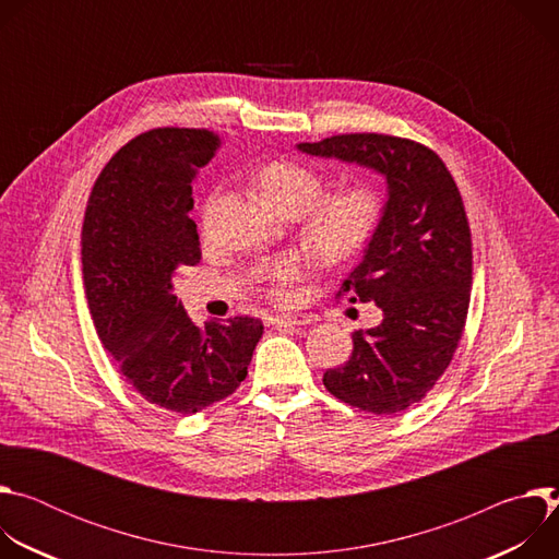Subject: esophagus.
Returning a JSON list of instances; mask_svg holds the SVG:
<instances>
[{
  "label": "esophagus",
  "mask_w": 559,
  "mask_h": 559,
  "mask_svg": "<svg viewBox=\"0 0 559 559\" xmlns=\"http://www.w3.org/2000/svg\"><path fill=\"white\" fill-rule=\"evenodd\" d=\"M274 328H305L311 323V318L305 313H276L270 318Z\"/></svg>",
  "instance_id": "34e87169"
}]
</instances>
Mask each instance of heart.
I'll use <instances>...</instances> for the list:
<instances>
[{
    "label": "heart",
    "instance_id": "1",
    "mask_svg": "<svg viewBox=\"0 0 559 559\" xmlns=\"http://www.w3.org/2000/svg\"><path fill=\"white\" fill-rule=\"evenodd\" d=\"M257 181L265 199L283 214L305 210L309 241L332 259H345L362 250L380 227L386 207L382 190L367 181L343 186L321 198L325 177L296 158H276L265 164ZM305 265V257L285 254L261 263L254 270V278L265 285L274 298L287 300Z\"/></svg>",
    "mask_w": 559,
    "mask_h": 559
}]
</instances>
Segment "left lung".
Segmentation results:
<instances>
[{
  "mask_svg": "<svg viewBox=\"0 0 559 559\" xmlns=\"http://www.w3.org/2000/svg\"><path fill=\"white\" fill-rule=\"evenodd\" d=\"M386 177L384 216L336 298L376 302L382 323L354 332L349 360L323 376L338 401L376 416L420 403L447 371L464 332L473 243L460 190L427 145L393 134L352 132L298 143Z\"/></svg>",
  "mask_w": 559,
  "mask_h": 559,
  "instance_id": "1",
  "label": "left lung"
}]
</instances>
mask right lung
Here are the masks:
<instances>
[{
    "label": "right lung",
    "instance_id": "1",
    "mask_svg": "<svg viewBox=\"0 0 559 559\" xmlns=\"http://www.w3.org/2000/svg\"><path fill=\"white\" fill-rule=\"evenodd\" d=\"M205 128H154L112 154L82 227L84 287L104 349L158 409L197 414L248 376L263 323L234 316L197 328L173 276L201 261L192 179L221 147Z\"/></svg>",
    "mask_w": 559,
    "mask_h": 559
}]
</instances>
